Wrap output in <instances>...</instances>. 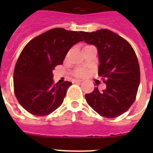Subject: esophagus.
<instances>
[{"label": "esophagus", "instance_id": "1", "mask_svg": "<svg viewBox=\"0 0 153 153\" xmlns=\"http://www.w3.org/2000/svg\"><path fill=\"white\" fill-rule=\"evenodd\" d=\"M82 81V79H74L73 82H81Z\"/></svg>", "mask_w": 153, "mask_h": 153}]
</instances>
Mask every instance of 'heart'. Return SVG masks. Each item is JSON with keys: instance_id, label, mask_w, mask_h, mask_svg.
Masks as SVG:
<instances>
[{"instance_id": "obj_1", "label": "heart", "mask_w": 153, "mask_h": 153, "mask_svg": "<svg viewBox=\"0 0 153 153\" xmlns=\"http://www.w3.org/2000/svg\"><path fill=\"white\" fill-rule=\"evenodd\" d=\"M85 73H86V71L83 69H78L75 71V74H76L77 76H82L83 74H85Z\"/></svg>"}]
</instances>
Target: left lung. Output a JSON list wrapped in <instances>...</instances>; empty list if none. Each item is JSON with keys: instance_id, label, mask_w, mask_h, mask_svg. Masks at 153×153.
<instances>
[{"instance_id": "left-lung-1", "label": "left lung", "mask_w": 153, "mask_h": 153, "mask_svg": "<svg viewBox=\"0 0 153 153\" xmlns=\"http://www.w3.org/2000/svg\"><path fill=\"white\" fill-rule=\"evenodd\" d=\"M86 44L97 48L98 74L106 79V87L86 94L92 109L107 118H114L128 110L135 101L140 84V67L132 46L126 39L108 29L80 32Z\"/></svg>"}]
</instances>
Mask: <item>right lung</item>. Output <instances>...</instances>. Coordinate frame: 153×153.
Listing matches in <instances>:
<instances>
[{"instance_id":"obj_1","label":"right lung","mask_w":153,"mask_h":153,"mask_svg":"<svg viewBox=\"0 0 153 153\" xmlns=\"http://www.w3.org/2000/svg\"><path fill=\"white\" fill-rule=\"evenodd\" d=\"M82 41L79 32L57 27L32 39L23 49L13 73L14 92L21 106L36 116L48 115L62 105L71 82L54 83L55 66L71 47Z\"/></svg>"}]
</instances>
